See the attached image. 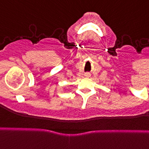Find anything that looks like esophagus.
<instances>
[{
  "label": "esophagus",
  "instance_id": "obj_1",
  "mask_svg": "<svg viewBox=\"0 0 149 149\" xmlns=\"http://www.w3.org/2000/svg\"><path fill=\"white\" fill-rule=\"evenodd\" d=\"M85 77H90V74H88V73H86V74H85Z\"/></svg>",
  "mask_w": 149,
  "mask_h": 149
}]
</instances>
